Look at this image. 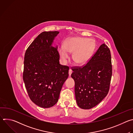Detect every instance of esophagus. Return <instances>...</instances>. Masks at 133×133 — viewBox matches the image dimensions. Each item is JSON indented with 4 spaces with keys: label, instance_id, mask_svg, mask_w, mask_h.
Masks as SVG:
<instances>
[{
    "label": "esophagus",
    "instance_id": "esophagus-1",
    "mask_svg": "<svg viewBox=\"0 0 133 133\" xmlns=\"http://www.w3.org/2000/svg\"><path fill=\"white\" fill-rule=\"evenodd\" d=\"M71 74H72V70H71V69L70 68L69 70V76H70Z\"/></svg>",
    "mask_w": 133,
    "mask_h": 133
}]
</instances>
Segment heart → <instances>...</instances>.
<instances>
[{
    "instance_id": "1",
    "label": "heart",
    "mask_w": 133,
    "mask_h": 133,
    "mask_svg": "<svg viewBox=\"0 0 133 133\" xmlns=\"http://www.w3.org/2000/svg\"><path fill=\"white\" fill-rule=\"evenodd\" d=\"M95 49V43L87 38L72 37L65 42L64 45L59 48L61 58L65 62L69 57V52H73V61L82 65L90 59Z\"/></svg>"
}]
</instances>
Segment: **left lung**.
Returning <instances> with one entry per match:
<instances>
[{
    "label": "left lung",
    "mask_w": 133,
    "mask_h": 133,
    "mask_svg": "<svg viewBox=\"0 0 133 133\" xmlns=\"http://www.w3.org/2000/svg\"><path fill=\"white\" fill-rule=\"evenodd\" d=\"M71 77L75 81V98L84 109L98 105L109 91L112 75L110 51L102 44L83 67H75Z\"/></svg>",
    "instance_id": "1"
}]
</instances>
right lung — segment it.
<instances>
[{
    "mask_svg": "<svg viewBox=\"0 0 133 133\" xmlns=\"http://www.w3.org/2000/svg\"><path fill=\"white\" fill-rule=\"evenodd\" d=\"M59 31H44L27 49L23 80L31 101L49 108L58 101L62 86L68 77L69 67L59 64L57 46H52Z\"/></svg>",
    "mask_w": 133,
    "mask_h": 133,
    "instance_id": "obj_1",
    "label": "right lung"
}]
</instances>
